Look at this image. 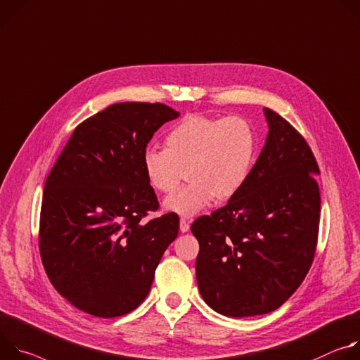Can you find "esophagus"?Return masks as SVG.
<instances>
[{
    "label": "esophagus",
    "instance_id": "34e87169",
    "mask_svg": "<svg viewBox=\"0 0 360 360\" xmlns=\"http://www.w3.org/2000/svg\"><path fill=\"white\" fill-rule=\"evenodd\" d=\"M188 229H190L188 221L186 219H180V231L186 233V231H188Z\"/></svg>",
    "mask_w": 360,
    "mask_h": 360
}]
</instances>
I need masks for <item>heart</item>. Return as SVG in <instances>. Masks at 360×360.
I'll return each mask as SVG.
<instances>
[{
    "instance_id": "obj_1",
    "label": "heart",
    "mask_w": 360,
    "mask_h": 360,
    "mask_svg": "<svg viewBox=\"0 0 360 360\" xmlns=\"http://www.w3.org/2000/svg\"><path fill=\"white\" fill-rule=\"evenodd\" d=\"M257 157V134L240 115L183 117L165 136V150L147 148L141 166L148 186L172 193L184 173L188 184L166 198L165 209L194 216L213 203L234 197L250 179Z\"/></svg>"
}]
</instances>
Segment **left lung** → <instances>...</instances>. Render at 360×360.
Wrapping results in <instances>:
<instances>
[{
    "mask_svg": "<svg viewBox=\"0 0 360 360\" xmlns=\"http://www.w3.org/2000/svg\"><path fill=\"white\" fill-rule=\"evenodd\" d=\"M266 144L246 186L193 221L195 278L205 302L229 317L266 314L300 286L316 252L319 166L302 134L264 108Z\"/></svg>",
    "mask_w": 360,
    "mask_h": 360,
    "instance_id": "obj_1",
    "label": "left lung"
}]
</instances>
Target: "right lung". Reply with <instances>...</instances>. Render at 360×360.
<instances>
[{"label": "right lung", "instance_id": "1", "mask_svg": "<svg viewBox=\"0 0 360 360\" xmlns=\"http://www.w3.org/2000/svg\"><path fill=\"white\" fill-rule=\"evenodd\" d=\"M179 111L117 103L78 124L51 169L39 214V255L56 290L97 317L134 310L179 233V216L144 223L158 209L141 158Z\"/></svg>", "mask_w": 360, "mask_h": 360}]
</instances>
